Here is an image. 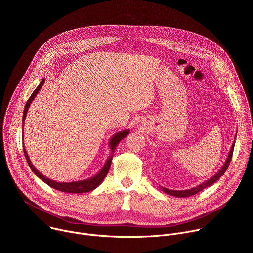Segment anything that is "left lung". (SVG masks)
Here are the masks:
<instances>
[{
	"instance_id": "left-lung-1",
	"label": "left lung",
	"mask_w": 253,
	"mask_h": 253,
	"mask_svg": "<svg viewBox=\"0 0 253 253\" xmlns=\"http://www.w3.org/2000/svg\"><path fill=\"white\" fill-rule=\"evenodd\" d=\"M236 137V136H235ZM234 144H235V141L232 143V146H231V149L229 151V154L227 156V159L224 163V165L221 167V169L216 173L214 176H212L210 179L206 180L205 182L201 183L200 185L194 187V188H191V189H186V190H170V189H167L165 187H161V190H163L165 193L169 194V195H172V196H176V197H189L191 195H194L198 192H200L201 190H203L204 188L210 186L211 184H213L214 182L217 181V180L225 173V171L227 170L228 166H229V163L231 161V158H232V154H233V149H234Z\"/></svg>"
}]
</instances>
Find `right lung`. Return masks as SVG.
Here are the masks:
<instances>
[{
	"mask_svg": "<svg viewBox=\"0 0 253 253\" xmlns=\"http://www.w3.org/2000/svg\"><path fill=\"white\" fill-rule=\"evenodd\" d=\"M45 83V79H43L40 84L38 85V87L36 88V90L32 93L31 97L29 98V100L27 101L26 105H25V109H24V114H23V124L25 122V119H26V115H27V112H28V109L29 107L32 103V101L34 100V98L37 96V94L39 93V91L41 90L42 86L44 85ZM22 131H24V129H22ZM129 134V130H124V131H121L117 134H115L110 142H109V146H110V149H111V152H112V155L107 159L105 165L103 166V168L100 170V172L95 175L94 177L92 178H89V179H86V180H81V181H74V182H56L55 180H52V179H49L47 178L46 176H44L42 173H40L37 169L35 168V166L32 164L27 152H26V149L24 147V154H25V157H26V160L31 168V170L37 175L41 180H43V181L48 184L49 186H51L52 188L56 189V190H59V191H62V192H67V193H84V192H89V191H92L94 190L95 188H97L104 180V178L106 177L108 171H109L110 169V166H111V162H112V158H113V153L115 151V148L116 146L118 145V143L123 139L125 138L127 135Z\"/></svg>",
	"mask_w": 253,
	"mask_h": 253,
	"instance_id": "obj_1",
	"label": "right lung"
}]
</instances>
